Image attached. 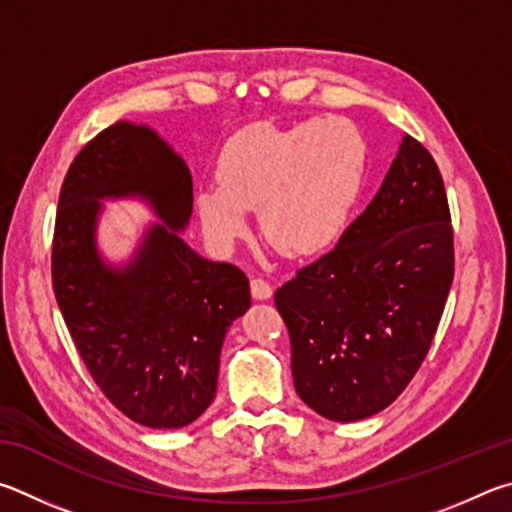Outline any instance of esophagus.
Segmentation results:
<instances>
[{
    "label": "esophagus",
    "instance_id": "1",
    "mask_svg": "<svg viewBox=\"0 0 512 512\" xmlns=\"http://www.w3.org/2000/svg\"><path fill=\"white\" fill-rule=\"evenodd\" d=\"M272 294H274V290H272L270 283L263 281V279H251V297H254L256 301L272 299Z\"/></svg>",
    "mask_w": 512,
    "mask_h": 512
}]
</instances>
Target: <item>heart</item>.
Listing matches in <instances>:
<instances>
[{"label":"heart","mask_w":512,"mask_h":512,"mask_svg":"<svg viewBox=\"0 0 512 512\" xmlns=\"http://www.w3.org/2000/svg\"><path fill=\"white\" fill-rule=\"evenodd\" d=\"M366 168V143L342 116L292 128L251 125L224 143L218 186L195 193V211L215 247L247 233V213L288 256H312L333 245L348 220Z\"/></svg>","instance_id":"heart-1"}]
</instances>
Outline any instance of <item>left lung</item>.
I'll return each mask as SVG.
<instances>
[{"label": "left lung", "mask_w": 512, "mask_h": 512, "mask_svg": "<svg viewBox=\"0 0 512 512\" xmlns=\"http://www.w3.org/2000/svg\"><path fill=\"white\" fill-rule=\"evenodd\" d=\"M450 222L436 161L405 134L380 191L335 249L276 290L294 389L319 416L369 418L414 378L452 288Z\"/></svg>", "instance_id": "8db88e82"}]
</instances>
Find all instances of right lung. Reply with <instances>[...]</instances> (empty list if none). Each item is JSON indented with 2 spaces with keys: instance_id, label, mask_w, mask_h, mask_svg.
I'll list each match as a JSON object with an SVG mask.
<instances>
[{
  "instance_id": "obj_1",
  "label": "right lung",
  "mask_w": 512,
  "mask_h": 512,
  "mask_svg": "<svg viewBox=\"0 0 512 512\" xmlns=\"http://www.w3.org/2000/svg\"><path fill=\"white\" fill-rule=\"evenodd\" d=\"M143 201L128 259L97 242L103 201ZM193 182L186 161L146 123L116 121L78 152L62 184L53 233V292L80 357L112 405L134 423L177 429L218 389L224 335L251 303L236 265L186 245Z\"/></svg>"
}]
</instances>
